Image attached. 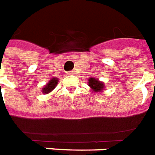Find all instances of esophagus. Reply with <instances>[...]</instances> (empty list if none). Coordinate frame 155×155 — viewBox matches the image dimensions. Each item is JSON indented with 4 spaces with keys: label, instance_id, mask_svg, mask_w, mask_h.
<instances>
[{
    "label": "esophagus",
    "instance_id": "1",
    "mask_svg": "<svg viewBox=\"0 0 155 155\" xmlns=\"http://www.w3.org/2000/svg\"><path fill=\"white\" fill-rule=\"evenodd\" d=\"M68 74H69V75H74L75 74V71H70V72L68 73Z\"/></svg>",
    "mask_w": 155,
    "mask_h": 155
}]
</instances>
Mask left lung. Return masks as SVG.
Listing matches in <instances>:
<instances>
[{"label": "left lung", "instance_id": "left-lung-1", "mask_svg": "<svg viewBox=\"0 0 155 155\" xmlns=\"http://www.w3.org/2000/svg\"><path fill=\"white\" fill-rule=\"evenodd\" d=\"M88 86L92 88V90L94 93H97V92H101L104 89V84L101 81H99L97 79L95 78H89L88 79Z\"/></svg>", "mask_w": 155, "mask_h": 155}]
</instances>
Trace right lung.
I'll use <instances>...</instances> for the list:
<instances>
[{"label": "right lung", "mask_w": 155, "mask_h": 155, "mask_svg": "<svg viewBox=\"0 0 155 155\" xmlns=\"http://www.w3.org/2000/svg\"><path fill=\"white\" fill-rule=\"evenodd\" d=\"M58 83V78H52L51 80L49 81V83L44 87V88L42 89V93H45V94H47V93H49L50 92H52L55 88Z\"/></svg>", "instance_id": "obj_1"}]
</instances>
